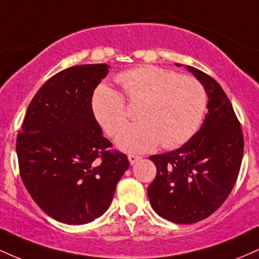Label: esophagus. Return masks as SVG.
Returning a JSON list of instances; mask_svg holds the SVG:
<instances>
[{
  "instance_id": "obj_1",
  "label": "esophagus",
  "mask_w": 259,
  "mask_h": 259,
  "mask_svg": "<svg viewBox=\"0 0 259 259\" xmlns=\"http://www.w3.org/2000/svg\"><path fill=\"white\" fill-rule=\"evenodd\" d=\"M127 159H129L130 164L134 165L136 162H138V160L141 159V157H140V156H135V154H129V156H127Z\"/></svg>"
}]
</instances>
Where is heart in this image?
Returning a JSON list of instances; mask_svg holds the SVG:
<instances>
[{
	"mask_svg": "<svg viewBox=\"0 0 259 259\" xmlns=\"http://www.w3.org/2000/svg\"><path fill=\"white\" fill-rule=\"evenodd\" d=\"M117 81L127 101L141 102L136 113L139 123L126 126L118 135L117 145L121 150L146 152L159 142L164 148L178 147L191 139L200 126L207 95L194 76L144 65L120 73ZM91 107L108 135L114 136L126 123L123 96L111 86L96 89Z\"/></svg>",
	"mask_w": 259,
	"mask_h": 259,
	"instance_id": "heart-1",
	"label": "heart"
}]
</instances>
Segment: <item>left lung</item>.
I'll use <instances>...</instances> for the list:
<instances>
[{"label":"left lung","mask_w":259,"mask_h":259,"mask_svg":"<svg viewBox=\"0 0 259 259\" xmlns=\"http://www.w3.org/2000/svg\"><path fill=\"white\" fill-rule=\"evenodd\" d=\"M186 69L203 85L208 113L185 145L150 157L157 174L147 189L154 212L177 224L203 221L224 203L243 156L242 130L227 94L206 73L190 65Z\"/></svg>","instance_id":"left-lung-1"}]
</instances>
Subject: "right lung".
<instances>
[{"label":"right lung","mask_w":259,"mask_h":259,"mask_svg":"<svg viewBox=\"0 0 259 259\" xmlns=\"http://www.w3.org/2000/svg\"><path fill=\"white\" fill-rule=\"evenodd\" d=\"M109 68L82 64L53 75L31 100L17 136L26 190L47 215L64 224L102 215L130 165L126 154L108 150L111 141L92 112V95Z\"/></svg>","instance_id":"add662e5"}]
</instances>
